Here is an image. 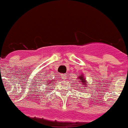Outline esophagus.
<instances>
[{
	"instance_id": "obj_1",
	"label": "esophagus",
	"mask_w": 128,
	"mask_h": 128,
	"mask_svg": "<svg viewBox=\"0 0 128 128\" xmlns=\"http://www.w3.org/2000/svg\"><path fill=\"white\" fill-rule=\"evenodd\" d=\"M60 76H61L62 79H66V74H60Z\"/></svg>"
}]
</instances>
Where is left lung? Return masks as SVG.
<instances>
[{
  "label": "left lung",
  "instance_id": "8db88e82",
  "mask_svg": "<svg viewBox=\"0 0 128 128\" xmlns=\"http://www.w3.org/2000/svg\"><path fill=\"white\" fill-rule=\"evenodd\" d=\"M78 78H79V79H80V80H81L82 83L83 84H84L85 86H86V85H87V84H86V82H87L86 81V80H85V78H84V77L83 76L82 74H80V76L78 77Z\"/></svg>",
  "mask_w": 128,
  "mask_h": 128
}]
</instances>
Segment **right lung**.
Segmentation results:
<instances>
[{
	"mask_svg": "<svg viewBox=\"0 0 128 128\" xmlns=\"http://www.w3.org/2000/svg\"><path fill=\"white\" fill-rule=\"evenodd\" d=\"M53 81H54V80H53ZM47 85H48V84H47Z\"/></svg>",
	"mask_w": 128,
	"mask_h": 128,
	"instance_id": "add662e5",
	"label": "right lung"
}]
</instances>
